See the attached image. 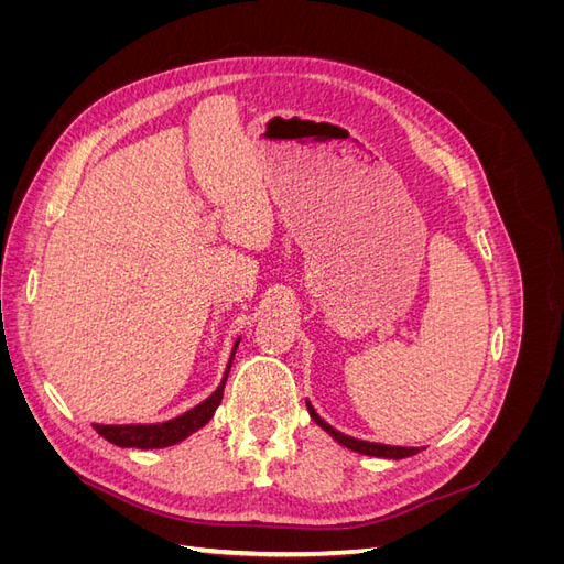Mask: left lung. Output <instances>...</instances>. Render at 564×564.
<instances>
[{
    "mask_svg": "<svg viewBox=\"0 0 564 564\" xmlns=\"http://www.w3.org/2000/svg\"><path fill=\"white\" fill-rule=\"evenodd\" d=\"M308 412H311V416L317 425H322V429L327 431L336 442H340V445L352 449V452H360V454H367V456H381V458H406V456H414V454L421 452L419 447H390V445H379V442H365V440H357V437L340 433V431L332 429L327 421L319 419V414L315 412L311 402H308Z\"/></svg>",
    "mask_w": 564,
    "mask_h": 564,
    "instance_id": "8db88e82",
    "label": "left lung"
}]
</instances>
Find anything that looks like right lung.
Instances as JSON below:
<instances>
[{"mask_svg": "<svg viewBox=\"0 0 564 564\" xmlns=\"http://www.w3.org/2000/svg\"><path fill=\"white\" fill-rule=\"evenodd\" d=\"M240 346V340H237L232 355H230V362L226 369V377L220 381V386L216 388L214 395H209L202 404H197L191 412H185L178 419H172L166 423H155V425H104V423H96L94 429L98 435H104L108 442L117 447H139V449H162L169 445H176V442L185 440L191 433H195L197 429H202L204 423H209V419L214 416L216 406L224 400V388L228 381V373L235 360V350Z\"/></svg>", "mask_w": 564, "mask_h": 564, "instance_id": "add662e5", "label": "right lung"}]
</instances>
